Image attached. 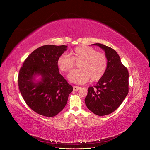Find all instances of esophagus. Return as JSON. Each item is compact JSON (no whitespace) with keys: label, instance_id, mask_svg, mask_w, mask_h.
Returning <instances> with one entry per match:
<instances>
[{"label":"esophagus","instance_id":"1","mask_svg":"<svg viewBox=\"0 0 150 150\" xmlns=\"http://www.w3.org/2000/svg\"><path fill=\"white\" fill-rule=\"evenodd\" d=\"M74 91H77L80 89V87H78V86H74Z\"/></svg>","mask_w":150,"mask_h":150}]
</instances>
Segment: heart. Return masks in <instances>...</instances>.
I'll list each match as a JSON object with an SVG mask.
<instances>
[{"label": "heart", "instance_id": "obj_1", "mask_svg": "<svg viewBox=\"0 0 150 150\" xmlns=\"http://www.w3.org/2000/svg\"><path fill=\"white\" fill-rule=\"evenodd\" d=\"M69 55L63 53L58 58L57 64L62 72H70L75 66L79 68L71 73L69 80L75 84H84L90 79L97 81L105 74L108 60L105 54L93 47L80 45L71 50Z\"/></svg>", "mask_w": 150, "mask_h": 150}]
</instances>
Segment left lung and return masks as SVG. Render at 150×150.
Instances as JSON below:
<instances>
[{
	"instance_id": "8db88e82",
	"label": "left lung",
	"mask_w": 150,
	"mask_h": 150,
	"mask_svg": "<svg viewBox=\"0 0 150 150\" xmlns=\"http://www.w3.org/2000/svg\"><path fill=\"white\" fill-rule=\"evenodd\" d=\"M105 52L108 67L104 76L96 86L89 87L84 99L86 106L99 116L113 112L122 103L129 91V73L115 50L96 43Z\"/></svg>"
}]
</instances>
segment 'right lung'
Segmentation results:
<instances>
[{"label":"right lung","instance_id":"add662e5","mask_svg":"<svg viewBox=\"0 0 150 150\" xmlns=\"http://www.w3.org/2000/svg\"><path fill=\"white\" fill-rule=\"evenodd\" d=\"M66 45H45L35 50L26 58L18 76V85L26 104L35 112L54 117L67 104L73 87L59 72L58 58ZM36 75H41L36 82Z\"/></svg>","mask_w":150,"mask_h":150}]
</instances>
